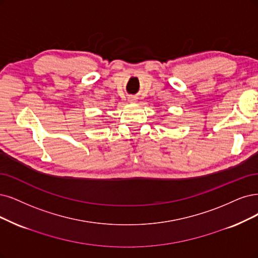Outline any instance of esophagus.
<instances>
[{"label":"esophagus","instance_id":"1","mask_svg":"<svg viewBox=\"0 0 258 258\" xmlns=\"http://www.w3.org/2000/svg\"><path fill=\"white\" fill-rule=\"evenodd\" d=\"M128 102L130 103H135L136 101H137V98L136 97H134V95H131V97H128Z\"/></svg>","mask_w":258,"mask_h":258}]
</instances>
